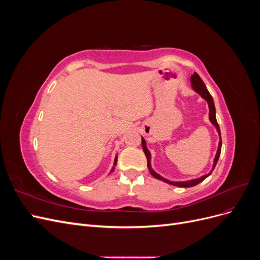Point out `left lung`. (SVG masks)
Returning a JSON list of instances; mask_svg holds the SVG:
<instances>
[{"instance_id": "8db88e82", "label": "left lung", "mask_w": 260, "mask_h": 260, "mask_svg": "<svg viewBox=\"0 0 260 260\" xmlns=\"http://www.w3.org/2000/svg\"><path fill=\"white\" fill-rule=\"evenodd\" d=\"M190 80H191L192 88L194 89V91L198 92L204 100L207 101L208 107H209V120L211 121L212 124L215 125L217 131L219 132V136H220V128H219V124H218L217 119H216V108H215V104H214V100H212V98H211V95H210V93L208 92L205 83L203 82V80L201 79V77H200L198 74H196V73H194V74L191 76V79H190ZM220 137H221V136H220ZM220 140H221V138H220ZM221 145H222V142H221V141H220V142H219V146H218V151H217V154H216V157H215V160H214V166H212V170L215 169L216 165H217V161H218V159H219L220 153H221ZM142 147H143L144 154H145L146 158H147V167H148L149 172H151V175H152L153 177H155L156 179L161 180V181H164V182H166V183H169V184H172V185H176V186H180V187H191V186H194V185H196V184H199L200 182H202V181L205 180V179L211 174V172H212V170H211L210 174L203 176V177H201V178H199V179H194V180H190V181H184V182H172V181H169V180H167V179L162 178V177L159 176L158 174H156V172L152 169V167H151V154H149V151L147 149L146 144H145V140H144L143 138H142Z\"/></svg>"}]
</instances>
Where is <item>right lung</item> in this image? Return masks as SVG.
<instances>
[{
	"label": "right lung",
	"mask_w": 260,
	"mask_h": 260,
	"mask_svg": "<svg viewBox=\"0 0 260 260\" xmlns=\"http://www.w3.org/2000/svg\"><path fill=\"white\" fill-rule=\"evenodd\" d=\"M116 164H117V157L115 158V164H114V165H116ZM113 170H114V168H113ZM113 170H112V171H113Z\"/></svg>",
	"instance_id": "add662e5"
}]
</instances>
